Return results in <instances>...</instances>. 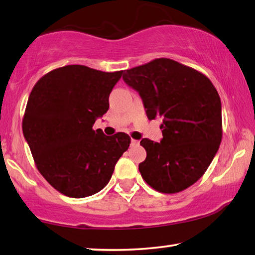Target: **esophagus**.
<instances>
[{
	"label": "esophagus",
	"mask_w": 255,
	"mask_h": 255,
	"mask_svg": "<svg viewBox=\"0 0 255 255\" xmlns=\"http://www.w3.org/2000/svg\"><path fill=\"white\" fill-rule=\"evenodd\" d=\"M130 144H131V146H137V145H139V140H136V139H131V142H130Z\"/></svg>",
	"instance_id": "obj_1"
}]
</instances>
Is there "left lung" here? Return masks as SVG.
<instances>
[{
	"label": "left lung",
	"mask_w": 255,
	"mask_h": 255,
	"mask_svg": "<svg viewBox=\"0 0 255 255\" xmlns=\"http://www.w3.org/2000/svg\"><path fill=\"white\" fill-rule=\"evenodd\" d=\"M142 98L149 120L161 118L160 143L140 140L146 159L140 175L159 192L176 193L196 183L214 159L222 138L221 100L211 80L168 58L124 72Z\"/></svg>",
	"instance_id": "1"
}]
</instances>
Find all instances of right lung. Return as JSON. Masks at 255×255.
Wrapping results in <instances>:
<instances>
[{
	"instance_id": "1",
	"label": "right lung",
	"mask_w": 255,
	"mask_h": 255,
	"mask_svg": "<svg viewBox=\"0 0 255 255\" xmlns=\"http://www.w3.org/2000/svg\"><path fill=\"white\" fill-rule=\"evenodd\" d=\"M124 71L67 65L49 72L30 93L22 132L37 169L60 193L85 198L101 191L128 150L125 132L106 136L93 126L109 110Z\"/></svg>"
}]
</instances>
